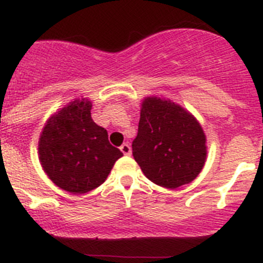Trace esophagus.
<instances>
[{"label": "esophagus", "instance_id": "1", "mask_svg": "<svg viewBox=\"0 0 263 263\" xmlns=\"http://www.w3.org/2000/svg\"><path fill=\"white\" fill-rule=\"evenodd\" d=\"M121 152L123 153L124 155H131V146L128 144H123L121 146Z\"/></svg>", "mask_w": 263, "mask_h": 263}]
</instances>
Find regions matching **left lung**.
Here are the masks:
<instances>
[{"instance_id": "left-lung-1", "label": "left lung", "mask_w": 263, "mask_h": 263, "mask_svg": "<svg viewBox=\"0 0 263 263\" xmlns=\"http://www.w3.org/2000/svg\"><path fill=\"white\" fill-rule=\"evenodd\" d=\"M132 154L152 182L176 189L191 182L205 162V136L190 113L167 100L142 103Z\"/></svg>"}]
</instances>
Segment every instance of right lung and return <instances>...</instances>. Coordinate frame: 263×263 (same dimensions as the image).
Masks as SVG:
<instances>
[{"instance_id": "1", "label": "right lung", "mask_w": 263, "mask_h": 263, "mask_svg": "<svg viewBox=\"0 0 263 263\" xmlns=\"http://www.w3.org/2000/svg\"><path fill=\"white\" fill-rule=\"evenodd\" d=\"M88 100H74L48 119L38 144L41 164L55 185L73 194L100 186L123 153L91 118Z\"/></svg>"}]
</instances>
